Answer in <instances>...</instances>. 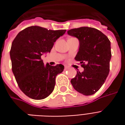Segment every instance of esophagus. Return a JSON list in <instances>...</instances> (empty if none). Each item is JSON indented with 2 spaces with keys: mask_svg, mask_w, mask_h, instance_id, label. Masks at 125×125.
<instances>
[{
  "mask_svg": "<svg viewBox=\"0 0 125 125\" xmlns=\"http://www.w3.org/2000/svg\"><path fill=\"white\" fill-rule=\"evenodd\" d=\"M68 69H69L68 66H65V70H68Z\"/></svg>",
  "mask_w": 125,
  "mask_h": 125,
  "instance_id": "obj_1",
  "label": "esophagus"
}]
</instances>
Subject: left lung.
Returning <instances> with one entry per match:
<instances>
[{
  "mask_svg": "<svg viewBox=\"0 0 125 125\" xmlns=\"http://www.w3.org/2000/svg\"><path fill=\"white\" fill-rule=\"evenodd\" d=\"M68 33L79 39L80 48L75 60L84 69L82 72H77L71 84L80 93L92 95L101 88L109 73L110 41L101 31L92 27L72 29Z\"/></svg>",
  "mask_w": 125,
  "mask_h": 125,
  "instance_id": "obj_1",
  "label": "left lung"
}]
</instances>
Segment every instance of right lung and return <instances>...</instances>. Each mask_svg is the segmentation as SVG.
Wrapping results in <instances>:
<instances>
[{"instance_id": "1", "label": "right lung", "mask_w": 125, "mask_h": 125, "mask_svg": "<svg viewBox=\"0 0 125 125\" xmlns=\"http://www.w3.org/2000/svg\"><path fill=\"white\" fill-rule=\"evenodd\" d=\"M66 30H48L31 26L23 29L13 40L10 51L12 70L21 91L32 99H44L54 89L55 78L64 66L44 65L43 53L50 52L54 42Z\"/></svg>"}]
</instances>
